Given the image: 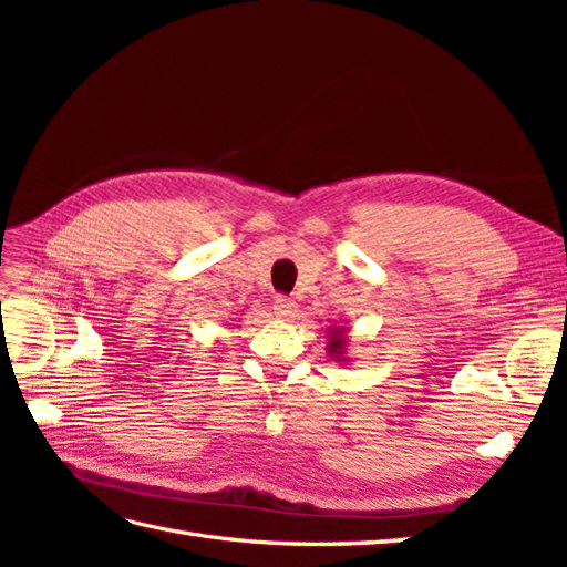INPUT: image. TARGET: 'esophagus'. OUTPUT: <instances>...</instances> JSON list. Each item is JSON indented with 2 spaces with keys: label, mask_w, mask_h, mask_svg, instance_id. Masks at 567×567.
Segmentation results:
<instances>
[{
  "label": "esophagus",
  "mask_w": 567,
  "mask_h": 567,
  "mask_svg": "<svg viewBox=\"0 0 567 567\" xmlns=\"http://www.w3.org/2000/svg\"><path fill=\"white\" fill-rule=\"evenodd\" d=\"M296 310H298L296 300H290V298H286V296H279L277 300H274V312H277L279 319L296 317Z\"/></svg>",
  "instance_id": "34e87169"
}]
</instances>
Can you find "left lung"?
Returning a JSON list of instances; mask_svg holds the SVG:
<instances>
[{
    "label": "left lung",
    "instance_id": "obj_1",
    "mask_svg": "<svg viewBox=\"0 0 567 567\" xmlns=\"http://www.w3.org/2000/svg\"><path fill=\"white\" fill-rule=\"evenodd\" d=\"M326 340H329V346H326V354H329L338 364H348L350 362V357H348L350 340H348L346 326L342 323L329 326V329H326Z\"/></svg>",
    "mask_w": 567,
    "mask_h": 567
}]
</instances>
